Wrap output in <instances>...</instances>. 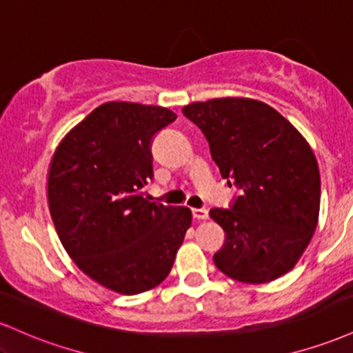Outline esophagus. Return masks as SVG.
Returning a JSON list of instances; mask_svg holds the SVG:
<instances>
[{"instance_id":"obj_1","label":"esophagus","mask_w":353,"mask_h":353,"mask_svg":"<svg viewBox=\"0 0 353 353\" xmlns=\"http://www.w3.org/2000/svg\"><path fill=\"white\" fill-rule=\"evenodd\" d=\"M192 216L194 219H197V221H205V219H209V210L205 208H196L192 209Z\"/></svg>"}]
</instances>
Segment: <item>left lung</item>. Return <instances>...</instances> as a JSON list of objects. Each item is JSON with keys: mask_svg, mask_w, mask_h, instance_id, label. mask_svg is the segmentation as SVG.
<instances>
[{"mask_svg": "<svg viewBox=\"0 0 353 353\" xmlns=\"http://www.w3.org/2000/svg\"><path fill=\"white\" fill-rule=\"evenodd\" d=\"M182 112L204 132L222 179L241 189L232 208L209 212L225 232L214 264L244 283L292 270L319 224L314 149L290 121L257 99L197 101Z\"/></svg>", "mask_w": 353, "mask_h": 353, "instance_id": "8db88e82", "label": "left lung"}]
</instances>
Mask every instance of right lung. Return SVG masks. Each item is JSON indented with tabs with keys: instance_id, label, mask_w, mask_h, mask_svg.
<instances>
[{
	"instance_id": "right-lung-1",
	"label": "right lung",
	"mask_w": 353,
	"mask_h": 353,
	"mask_svg": "<svg viewBox=\"0 0 353 353\" xmlns=\"http://www.w3.org/2000/svg\"><path fill=\"white\" fill-rule=\"evenodd\" d=\"M163 106L111 101L61 139L48 169V205L79 270L117 294L151 290L168 277L190 228L189 208L144 197L151 141L176 121Z\"/></svg>"
}]
</instances>
